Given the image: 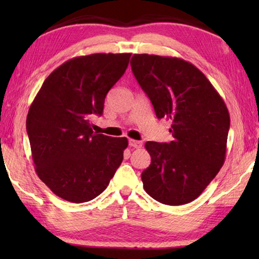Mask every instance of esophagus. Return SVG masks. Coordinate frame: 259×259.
Returning a JSON list of instances; mask_svg holds the SVG:
<instances>
[{
	"label": "esophagus",
	"mask_w": 259,
	"mask_h": 259,
	"mask_svg": "<svg viewBox=\"0 0 259 259\" xmlns=\"http://www.w3.org/2000/svg\"><path fill=\"white\" fill-rule=\"evenodd\" d=\"M143 145L142 142L139 140H135V139H129V146L134 147V148H140Z\"/></svg>",
	"instance_id": "34e87169"
}]
</instances>
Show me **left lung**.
Segmentation results:
<instances>
[{"label": "left lung", "mask_w": 259, "mask_h": 259, "mask_svg": "<svg viewBox=\"0 0 259 259\" xmlns=\"http://www.w3.org/2000/svg\"><path fill=\"white\" fill-rule=\"evenodd\" d=\"M131 69L157 119L171 120L174 140L147 142L151 164L142 174L144 190L168 205L192 202L224 164L230 114L204 74L176 57L134 55Z\"/></svg>", "instance_id": "left-lung-1"}]
</instances>
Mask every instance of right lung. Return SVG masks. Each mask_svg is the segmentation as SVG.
Listing matches in <instances>:
<instances>
[{
    "instance_id": "right-lung-1",
    "label": "right lung",
    "mask_w": 259,
    "mask_h": 259,
    "mask_svg": "<svg viewBox=\"0 0 259 259\" xmlns=\"http://www.w3.org/2000/svg\"><path fill=\"white\" fill-rule=\"evenodd\" d=\"M131 54H94L65 61L43 82L26 119L35 171L59 198L95 199L123 160L125 137L94 133L105 97L128 67Z\"/></svg>"
}]
</instances>
